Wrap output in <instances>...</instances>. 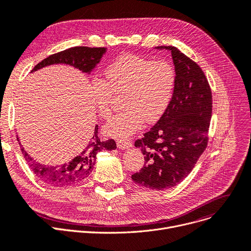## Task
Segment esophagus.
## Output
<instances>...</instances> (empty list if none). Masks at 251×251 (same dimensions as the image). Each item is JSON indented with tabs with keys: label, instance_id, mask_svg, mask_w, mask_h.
<instances>
[{
	"label": "esophagus",
	"instance_id": "obj_1",
	"mask_svg": "<svg viewBox=\"0 0 251 251\" xmlns=\"http://www.w3.org/2000/svg\"><path fill=\"white\" fill-rule=\"evenodd\" d=\"M117 147L121 150H126V149H130L132 147V143L129 139H118L117 140Z\"/></svg>",
	"mask_w": 251,
	"mask_h": 251
}]
</instances>
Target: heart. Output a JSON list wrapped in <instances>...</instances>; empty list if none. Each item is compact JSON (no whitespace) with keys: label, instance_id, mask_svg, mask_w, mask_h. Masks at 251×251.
Instances as JSON below:
<instances>
[{"label":"heart","instance_id":"b5f03b06","mask_svg":"<svg viewBox=\"0 0 251 251\" xmlns=\"http://www.w3.org/2000/svg\"><path fill=\"white\" fill-rule=\"evenodd\" d=\"M107 81L95 77L91 92L98 113L107 119L111 115L114 94L122 95L125 110L114 116L104 126V133L124 139L137 131L144 120L153 123L167 110L173 96L176 74L164 61L137 55H124L116 59L104 71Z\"/></svg>","mask_w":251,"mask_h":251}]
</instances>
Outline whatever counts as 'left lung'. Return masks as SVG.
Instances as JSON below:
<instances>
[{
  "instance_id": "obj_1",
  "label": "left lung",
  "mask_w": 251,
  "mask_h": 251,
  "mask_svg": "<svg viewBox=\"0 0 251 251\" xmlns=\"http://www.w3.org/2000/svg\"><path fill=\"white\" fill-rule=\"evenodd\" d=\"M154 49L171 51L176 82L160 120L135 141L146 165L131 178L140 186L165 190L185 179L204 151L213 103L207 79L199 65L175 47Z\"/></svg>"
}]
</instances>
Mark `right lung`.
Returning a JSON list of instances; mask_svg holds the SVG:
<instances>
[{
	"mask_svg": "<svg viewBox=\"0 0 251 251\" xmlns=\"http://www.w3.org/2000/svg\"><path fill=\"white\" fill-rule=\"evenodd\" d=\"M107 48H70L43 60L31 70V73L45 68L47 66L65 64L73 66L74 68L78 69L79 71L89 75L96 69L97 65L100 62L102 56L107 52ZM98 125H96L91 139L87 142L86 147L80 152L73 157L71 161L59 166H49L35 162L24 151V148L21 146L18 136L17 140L20 144V149L25 161L27 162L32 172L39 180L50 186L65 187L80 183L90 175L92 170H94L97 161V154L99 151L102 150L113 151L117 149L116 142L113 139L100 141V139L98 137Z\"/></svg>",
	"mask_w": 251,
	"mask_h": 251,
	"instance_id": "obj_1",
	"label": "right lung"
}]
</instances>
